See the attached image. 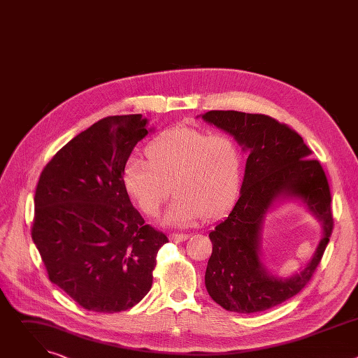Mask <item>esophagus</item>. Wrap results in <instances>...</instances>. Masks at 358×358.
I'll use <instances>...</instances> for the list:
<instances>
[{"label": "esophagus", "instance_id": "1", "mask_svg": "<svg viewBox=\"0 0 358 358\" xmlns=\"http://www.w3.org/2000/svg\"><path fill=\"white\" fill-rule=\"evenodd\" d=\"M188 236H189V235H187V234H171V235H170V239H171L173 242L178 243V242H182V241H187Z\"/></svg>", "mask_w": 358, "mask_h": 358}]
</instances>
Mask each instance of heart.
I'll return each mask as SVG.
<instances>
[{"instance_id":"heart-1","label":"heart","mask_w":358,"mask_h":358,"mask_svg":"<svg viewBox=\"0 0 358 358\" xmlns=\"http://www.w3.org/2000/svg\"><path fill=\"white\" fill-rule=\"evenodd\" d=\"M148 162L130 157L122 174L127 195L145 215H156L170 195L176 194L163 222L187 227L203 215L215 218L236 198L242 176V152L227 133L189 127L167 130L152 140Z\"/></svg>"}]
</instances>
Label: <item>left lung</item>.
Instances as JSON below:
<instances>
[{
	"label": "left lung",
	"mask_w": 358,
	"mask_h": 358,
	"mask_svg": "<svg viewBox=\"0 0 358 358\" xmlns=\"http://www.w3.org/2000/svg\"><path fill=\"white\" fill-rule=\"evenodd\" d=\"M210 124L234 136L249 152L241 192L229 215L210 232L213 253L206 287L221 308L255 313L297 294L319 266L333 231L331 194L323 167L287 124L266 115L211 110ZM300 199L322 222L324 236L311 261L290 278L272 275L260 261L266 213L276 200Z\"/></svg>",
	"instance_id": "left-lung-1"
}]
</instances>
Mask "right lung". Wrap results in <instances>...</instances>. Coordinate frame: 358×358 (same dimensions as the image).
<instances>
[{"label": "right lung", "mask_w": 358, "mask_h": 358, "mask_svg": "<svg viewBox=\"0 0 358 358\" xmlns=\"http://www.w3.org/2000/svg\"><path fill=\"white\" fill-rule=\"evenodd\" d=\"M148 120L109 116L65 144L41 173L32 241L49 280L83 309L117 313L151 289L167 236L144 224L122 174Z\"/></svg>", "instance_id": "obj_1"}]
</instances>
